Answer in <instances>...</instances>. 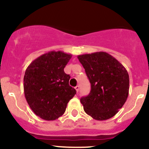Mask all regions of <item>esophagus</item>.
Here are the masks:
<instances>
[{
    "label": "esophagus",
    "instance_id": "esophagus-1",
    "mask_svg": "<svg viewBox=\"0 0 149 149\" xmlns=\"http://www.w3.org/2000/svg\"><path fill=\"white\" fill-rule=\"evenodd\" d=\"M75 89H76V92H78V91H79V86H78V85H77L76 88H75Z\"/></svg>",
    "mask_w": 149,
    "mask_h": 149
}]
</instances>
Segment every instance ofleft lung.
<instances>
[{"label":"left lung","instance_id":"left-lung-1","mask_svg":"<svg viewBox=\"0 0 149 149\" xmlns=\"http://www.w3.org/2000/svg\"><path fill=\"white\" fill-rule=\"evenodd\" d=\"M78 59L91 84L90 94L80 99L85 112L97 120L111 118L127 100L130 84L127 70L105 52L81 54Z\"/></svg>","mask_w":149,"mask_h":149}]
</instances>
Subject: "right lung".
<instances>
[{
	"mask_svg": "<svg viewBox=\"0 0 149 149\" xmlns=\"http://www.w3.org/2000/svg\"><path fill=\"white\" fill-rule=\"evenodd\" d=\"M71 54L50 51L33 60L24 77L25 98L36 115L45 120H54L66 111L76 91L69 84L71 76L64 69Z\"/></svg>",
	"mask_w": 149,
	"mask_h": 149,
	"instance_id": "1",
	"label": "right lung"
}]
</instances>
